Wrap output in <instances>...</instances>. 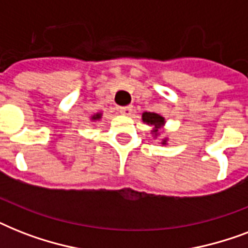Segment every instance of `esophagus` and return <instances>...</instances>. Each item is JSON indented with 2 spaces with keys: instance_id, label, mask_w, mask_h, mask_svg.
<instances>
[{
  "instance_id": "1",
  "label": "esophagus",
  "mask_w": 248,
  "mask_h": 248,
  "mask_svg": "<svg viewBox=\"0 0 248 248\" xmlns=\"http://www.w3.org/2000/svg\"><path fill=\"white\" fill-rule=\"evenodd\" d=\"M132 112H134V108H132L131 105H128V107H121L120 108V113L124 114V116H131Z\"/></svg>"
}]
</instances>
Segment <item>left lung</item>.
Masks as SVG:
<instances>
[{
	"label": "left lung",
	"mask_w": 248,
	"mask_h": 248,
	"mask_svg": "<svg viewBox=\"0 0 248 248\" xmlns=\"http://www.w3.org/2000/svg\"><path fill=\"white\" fill-rule=\"evenodd\" d=\"M141 120H143L144 124H147L148 126H151L152 127L151 134L155 139H157V138L161 136V132H162L163 127H165V124H166L165 117L159 116V114H157V113L144 112L143 114H141ZM167 143H169V138L166 136V138H163V139L161 140V143L159 144L167 145Z\"/></svg>",
	"instance_id": "1"
}]
</instances>
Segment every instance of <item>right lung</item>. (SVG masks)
<instances>
[{
  "label": "right lung",
  "mask_w": 248,
  "mask_h": 248,
  "mask_svg": "<svg viewBox=\"0 0 248 248\" xmlns=\"http://www.w3.org/2000/svg\"><path fill=\"white\" fill-rule=\"evenodd\" d=\"M101 117H103V113L97 112V113H95V114H93V116L90 117V120L93 121V122H95V121L101 120Z\"/></svg>",
  "instance_id": "add662e5"
}]
</instances>
